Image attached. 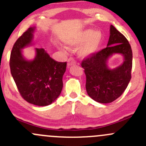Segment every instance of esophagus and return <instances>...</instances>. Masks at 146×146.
Listing matches in <instances>:
<instances>
[{
	"mask_svg": "<svg viewBox=\"0 0 146 146\" xmlns=\"http://www.w3.org/2000/svg\"><path fill=\"white\" fill-rule=\"evenodd\" d=\"M76 64V61H75V59L73 58H69L68 59V66H70L72 65H75Z\"/></svg>",
	"mask_w": 146,
	"mask_h": 146,
	"instance_id": "obj_1",
	"label": "esophagus"
}]
</instances>
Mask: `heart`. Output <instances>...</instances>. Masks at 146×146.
Masks as SVG:
<instances>
[{"mask_svg":"<svg viewBox=\"0 0 146 146\" xmlns=\"http://www.w3.org/2000/svg\"><path fill=\"white\" fill-rule=\"evenodd\" d=\"M101 42L100 32L93 31L90 29H84L65 41L66 44L70 47H77L82 44L78 51L79 55L81 57L90 56L96 53ZM61 48L63 49L65 48L64 47Z\"/></svg>","mask_w":146,"mask_h":146,"instance_id":"1","label":"heart"}]
</instances>
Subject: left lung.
Masks as SVG:
<instances>
[{
	"label": "left lung",
	"mask_w": 146,
	"mask_h": 146,
	"mask_svg": "<svg viewBox=\"0 0 146 146\" xmlns=\"http://www.w3.org/2000/svg\"><path fill=\"white\" fill-rule=\"evenodd\" d=\"M114 53L124 56L123 64L114 69L108 68L107 61ZM131 47L129 41L113 25L106 48L82 60L88 95L100 103L112 102L123 94L131 78Z\"/></svg>",
	"instance_id": "left-lung-1"
}]
</instances>
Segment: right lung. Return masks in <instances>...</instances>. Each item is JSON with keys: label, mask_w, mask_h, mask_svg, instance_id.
<instances>
[{"label": "right lung", "mask_w": 146, "mask_h": 146, "mask_svg": "<svg viewBox=\"0 0 146 146\" xmlns=\"http://www.w3.org/2000/svg\"><path fill=\"white\" fill-rule=\"evenodd\" d=\"M34 31L35 27H29L13 45L10 58V72L25 100L36 106H47L61 94L66 62L55 61L42 48H36L33 60H26L22 49L31 44Z\"/></svg>", "instance_id": "obj_1"}]
</instances>
